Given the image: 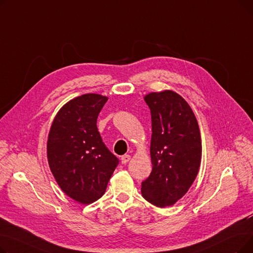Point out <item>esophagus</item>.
<instances>
[{
	"instance_id": "obj_1",
	"label": "esophagus",
	"mask_w": 253,
	"mask_h": 253,
	"mask_svg": "<svg viewBox=\"0 0 253 253\" xmlns=\"http://www.w3.org/2000/svg\"><path fill=\"white\" fill-rule=\"evenodd\" d=\"M130 159H131V156H130V155H124V156H122V157H121V162H122V164L128 163V162L130 161Z\"/></svg>"
}]
</instances>
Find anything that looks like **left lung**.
I'll return each instance as SVG.
<instances>
[{
	"mask_svg": "<svg viewBox=\"0 0 253 253\" xmlns=\"http://www.w3.org/2000/svg\"><path fill=\"white\" fill-rule=\"evenodd\" d=\"M152 115L150 176L141 182L145 200L157 207L174 205L193 184L202 156L197 119L189 103L172 90L144 96Z\"/></svg>",
	"mask_w": 253,
	"mask_h": 253,
	"instance_id": "1",
	"label": "left lung"
}]
</instances>
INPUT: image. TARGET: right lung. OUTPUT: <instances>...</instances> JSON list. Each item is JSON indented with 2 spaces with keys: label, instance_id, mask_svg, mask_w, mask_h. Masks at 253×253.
I'll list each match as a JSON object with an SVG mask.
<instances>
[{
  "label": "right lung",
  "instance_id": "add662e5",
  "mask_svg": "<svg viewBox=\"0 0 253 253\" xmlns=\"http://www.w3.org/2000/svg\"><path fill=\"white\" fill-rule=\"evenodd\" d=\"M108 97L87 93L66 102L53 120L47 141L50 170L60 189L81 204L102 197L119 163L102 142L96 122Z\"/></svg>",
  "mask_w": 253,
  "mask_h": 253
}]
</instances>
